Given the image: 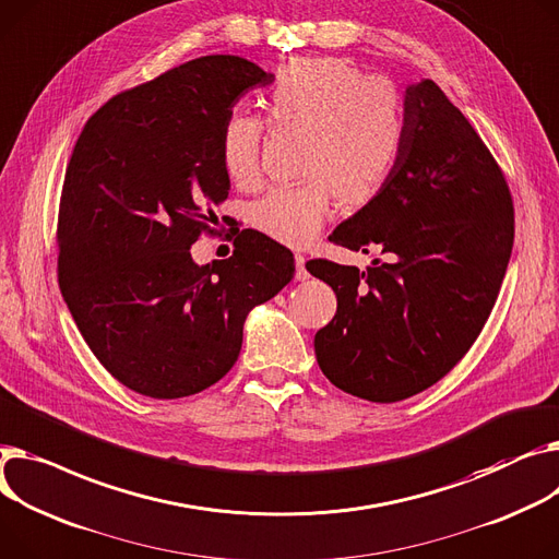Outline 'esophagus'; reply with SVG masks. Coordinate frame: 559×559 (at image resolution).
I'll list each match as a JSON object with an SVG mask.
<instances>
[{"label":"esophagus","instance_id":"1","mask_svg":"<svg viewBox=\"0 0 559 559\" xmlns=\"http://www.w3.org/2000/svg\"><path fill=\"white\" fill-rule=\"evenodd\" d=\"M294 263H296V281H306L310 274L306 270V255L304 253H296L294 255Z\"/></svg>","mask_w":559,"mask_h":559}]
</instances>
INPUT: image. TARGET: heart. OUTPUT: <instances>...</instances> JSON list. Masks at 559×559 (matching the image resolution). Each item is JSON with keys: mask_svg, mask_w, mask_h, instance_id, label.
I'll use <instances>...</instances> for the list:
<instances>
[{"mask_svg": "<svg viewBox=\"0 0 559 559\" xmlns=\"http://www.w3.org/2000/svg\"><path fill=\"white\" fill-rule=\"evenodd\" d=\"M270 123L306 134L304 183L278 186L251 206V225L287 247L310 245L337 195L346 209L376 202L393 179L406 143V107L397 85L366 73L344 58L287 62L267 94ZM265 123L231 115L219 134L227 175L251 186L260 175Z\"/></svg>", "mask_w": 559, "mask_h": 559, "instance_id": "obj_1", "label": "heart"}]
</instances>
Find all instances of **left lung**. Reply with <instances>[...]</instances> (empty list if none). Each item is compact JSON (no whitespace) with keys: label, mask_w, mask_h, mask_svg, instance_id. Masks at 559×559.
I'll return each instance as SVG.
<instances>
[{"label":"left lung","mask_w":559,"mask_h":559,"mask_svg":"<svg viewBox=\"0 0 559 559\" xmlns=\"http://www.w3.org/2000/svg\"><path fill=\"white\" fill-rule=\"evenodd\" d=\"M406 143L382 195L330 242L386 263L306 267L337 294L314 337L323 376L370 402L412 397L465 357L499 296L514 240L508 181L488 145L433 81L404 92ZM379 267L376 269L374 265Z\"/></svg>","instance_id":"left-lung-1"}]
</instances>
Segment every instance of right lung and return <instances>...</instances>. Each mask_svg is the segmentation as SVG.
<instances>
[{"label": "right lung", "instance_id": "add662e5", "mask_svg": "<svg viewBox=\"0 0 559 559\" xmlns=\"http://www.w3.org/2000/svg\"><path fill=\"white\" fill-rule=\"evenodd\" d=\"M274 81L240 56H204L109 98L67 164L58 283L96 359L134 393L175 400L225 378L247 314L294 278V255L253 229L195 265L229 195L222 126Z\"/></svg>", "mask_w": 559, "mask_h": 559}]
</instances>
